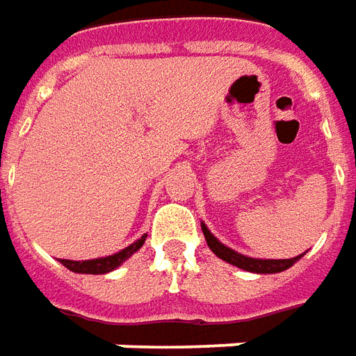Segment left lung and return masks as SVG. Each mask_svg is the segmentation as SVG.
Here are the masks:
<instances>
[{"mask_svg":"<svg viewBox=\"0 0 356 356\" xmlns=\"http://www.w3.org/2000/svg\"><path fill=\"white\" fill-rule=\"evenodd\" d=\"M202 232L206 236V242H208L209 250L223 261L231 263L234 267L244 268V270H250V273H259V275H273V273H282L286 268H290L296 261H299L305 254L298 255V257H291V259H254V257H246V255L234 252L231 248H227L225 244H221L219 240L209 232V229L206 225L202 223Z\"/></svg>","mask_w":356,"mask_h":356,"instance_id":"left-lung-1","label":"left lung"}]
</instances>
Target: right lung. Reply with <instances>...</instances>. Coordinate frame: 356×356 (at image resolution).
<instances>
[{"mask_svg":"<svg viewBox=\"0 0 356 356\" xmlns=\"http://www.w3.org/2000/svg\"><path fill=\"white\" fill-rule=\"evenodd\" d=\"M145 236H140L137 242H133L131 246L124 248L122 252H118L114 255H108V257H99V259H89V261H70V259H60V263L65 265L66 268H70L72 273H81V275H104V273H110L118 268L122 263L131 257L137 250H139L143 244H145Z\"/></svg>","mask_w":356,"mask_h":356,"instance_id":"right-lung-1","label":"right lung"}]
</instances>
